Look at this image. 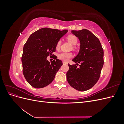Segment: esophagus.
I'll return each mask as SVG.
<instances>
[{"label":"esophagus","mask_w":124,"mask_h":124,"mask_svg":"<svg viewBox=\"0 0 124 124\" xmlns=\"http://www.w3.org/2000/svg\"><path fill=\"white\" fill-rule=\"evenodd\" d=\"M62 63H63V65H64V64H67V63H68L67 62H64V61L62 62Z\"/></svg>","instance_id":"obj_1"}]
</instances>
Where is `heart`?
I'll list each match as a JSON object with an SVG mask.
<instances>
[{"label":"heart","mask_w":124,"mask_h":124,"mask_svg":"<svg viewBox=\"0 0 124 124\" xmlns=\"http://www.w3.org/2000/svg\"><path fill=\"white\" fill-rule=\"evenodd\" d=\"M67 39L71 44H72V45H76L78 41V39L77 37L76 36L73 35H70L67 36ZM61 43L62 42L61 40H59L57 41L56 44V50L59 49L60 47H61ZM73 48L74 49V48H76V46H73ZM72 56H73V54L71 52H62V53H59L58 55V58L59 59L62 60V61L64 62H67L71 57H72Z\"/></svg>","instance_id":"obj_1"}]
</instances>
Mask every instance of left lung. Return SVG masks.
Wrapping results in <instances>:
<instances>
[{
  "label": "left lung",
  "instance_id": "1",
  "mask_svg": "<svg viewBox=\"0 0 124 124\" xmlns=\"http://www.w3.org/2000/svg\"><path fill=\"white\" fill-rule=\"evenodd\" d=\"M72 33L79 39V53L72 59L77 65L68 63L67 80L73 88L79 91L91 88L98 81L103 66V50L99 40L87 29L72 31ZM78 64V63H77Z\"/></svg>",
  "mask_w": 124,
  "mask_h": 124
}]
</instances>
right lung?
Wrapping results in <instances>:
<instances>
[{"label": "right lung", "instance_id": "add662e5", "mask_svg": "<svg viewBox=\"0 0 124 124\" xmlns=\"http://www.w3.org/2000/svg\"><path fill=\"white\" fill-rule=\"evenodd\" d=\"M67 32L43 28L32 33L26 41L22 56L23 73L33 87H44L54 80L62 62L55 55L51 63L46 58L55 52L56 43Z\"/></svg>", "mask_w": 124, "mask_h": 124}]
</instances>
